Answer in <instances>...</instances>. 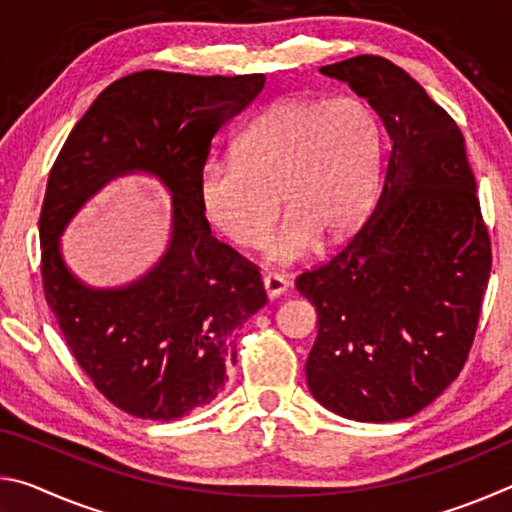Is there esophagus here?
Returning <instances> with one entry per match:
<instances>
[{"instance_id": "1", "label": "esophagus", "mask_w": 512, "mask_h": 512, "mask_svg": "<svg viewBox=\"0 0 512 512\" xmlns=\"http://www.w3.org/2000/svg\"><path fill=\"white\" fill-rule=\"evenodd\" d=\"M262 282H264V289L268 293V298L282 296V293L287 291V287H289V280L280 273H266L262 277Z\"/></svg>"}]
</instances>
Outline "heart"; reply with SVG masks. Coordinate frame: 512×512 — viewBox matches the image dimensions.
I'll return each mask as SVG.
<instances>
[{
  "mask_svg": "<svg viewBox=\"0 0 512 512\" xmlns=\"http://www.w3.org/2000/svg\"><path fill=\"white\" fill-rule=\"evenodd\" d=\"M379 151V121L357 97L275 101L237 133L232 160L205 164L198 203L225 239L257 248L280 201L287 212L268 253L296 262L318 235L336 239L363 219L375 194Z\"/></svg>",
  "mask_w": 512,
  "mask_h": 512,
  "instance_id": "b5f03b06",
  "label": "heart"
}]
</instances>
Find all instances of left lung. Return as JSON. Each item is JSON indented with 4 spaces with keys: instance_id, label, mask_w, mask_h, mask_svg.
Segmentation results:
<instances>
[{
    "instance_id": "left-lung-1",
    "label": "left lung",
    "mask_w": 512,
    "mask_h": 512,
    "mask_svg": "<svg viewBox=\"0 0 512 512\" xmlns=\"http://www.w3.org/2000/svg\"><path fill=\"white\" fill-rule=\"evenodd\" d=\"M368 99L391 137L375 210L341 253L296 277L318 314L311 395L359 422L411 418L463 370L492 268L456 121L402 67L354 56L320 67Z\"/></svg>"
}]
</instances>
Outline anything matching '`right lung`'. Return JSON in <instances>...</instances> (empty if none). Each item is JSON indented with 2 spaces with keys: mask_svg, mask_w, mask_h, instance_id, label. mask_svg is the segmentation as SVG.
Listing matches in <instances>:
<instances>
[{
  "mask_svg": "<svg viewBox=\"0 0 512 512\" xmlns=\"http://www.w3.org/2000/svg\"><path fill=\"white\" fill-rule=\"evenodd\" d=\"M264 83V74H128L99 94L51 167L40 212L47 305L97 391L135 418L169 422L210 404L235 366L237 329L266 305L259 268L212 237L198 203L216 133ZM133 170L172 192L170 248L128 288L90 290L68 273L57 237L108 179Z\"/></svg>",
  "mask_w": 512,
  "mask_h": 512,
  "instance_id": "obj_1",
  "label": "right lung"
}]
</instances>
